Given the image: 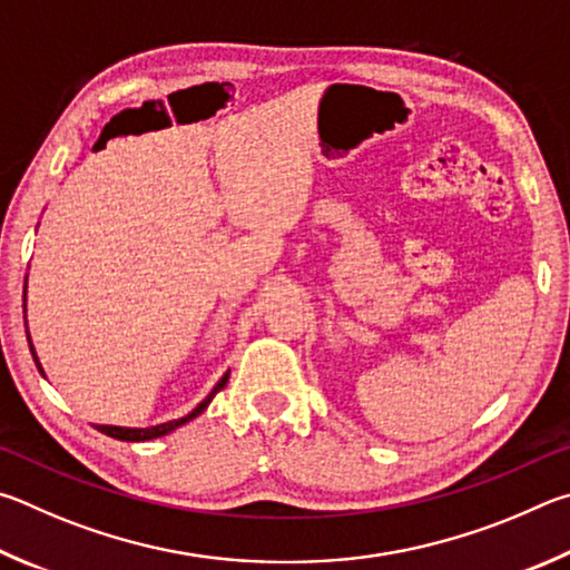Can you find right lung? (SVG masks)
<instances>
[{"label":"right lung","mask_w":570,"mask_h":570,"mask_svg":"<svg viewBox=\"0 0 570 570\" xmlns=\"http://www.w3.org/2000/svg\"><path fill=\"white\" fill-rule=\"evenodd\" d=\"M29 351H32V345H29ZM32 357H35V363H37V367H39V361H37V353L32 351ZM39 373H42V367H39ZM227 377H229V373H225L223 375V381H219L215 387H213V393H209L203 403H199L193 413L189 415H185V417H179V421H169V423H163V425H155V428H117V425H97V431L99 433H105V435H109V438H117V441H127V443H135V441H153V438H159V435H165V433H169V431H175V428H179V425H185L187 421H193V417H197L199 413L205 411V407L209 405V401H213V397L223 391V387L227 385Z\"/></svg>","instance_id":"add662e5"}]
</instances>
